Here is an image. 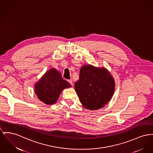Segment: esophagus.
<instances>
[{
    "label": "esophagus",
    "instance_id": "obj_1",
    "mask_svg": "<svg viewBox=\"0 0 153 153\" xmlns=\"http://www.w3.org/2000/svg\"><path fill=\"white\" fill-rule=\"evenodd\" d=\"M68 81H69V82L72 85H73V81H72V80H68Z\"/></svg>",
    "mask_w": 153,
    "mask_h": 153
}]
</instances>
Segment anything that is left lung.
<instances>
[{"mask_svg":"<svg viewBox=\"0 0 153 153\" xmlns=\"http://www.w3.org/2000/svg\"><path fill=\"white\" fill-rule=\"evenodd\" d=\"M74 88L82 106L95 110L103 108L111 99L115 82L105 68L86 65L80 69L79 79L75 82Z\"/></svg>","mask_w":153,"mask_h":153,"instance_id":"left-lung-1","label":"left lung"}]
</instances>
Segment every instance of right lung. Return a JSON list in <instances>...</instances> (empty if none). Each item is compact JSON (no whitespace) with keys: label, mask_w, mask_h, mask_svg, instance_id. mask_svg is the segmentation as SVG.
<instances>
[{"label":"right lung","mask_w":153,"mask_h":153,"mask_svg":"<svg viewBox=\"0 0 153 153\" xmlns=\"http://www.w3.org/2000/svg\"><path fill=\"white\" fill-rule=\"evenodd\" d=\"M71 87L70 83L63 80L61 73L52 68L35 84V92L39 99L50 105L57 101L62 90Z\"/></svg>","instance_id":"1"}]
</instances>
